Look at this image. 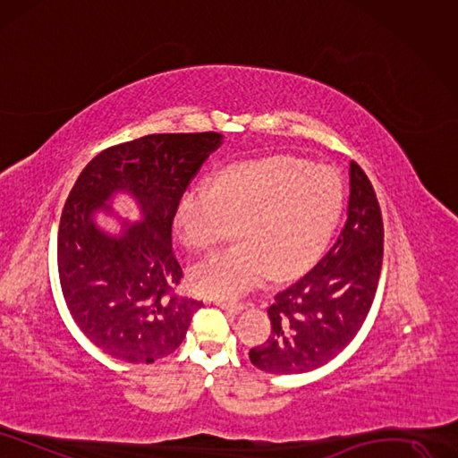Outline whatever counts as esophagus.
<instances>
[{
  "label": "esophagus",
  "instance_id": "34e87169",
  "mask_svg": "<svg viewBox=\"0 0 458 458\" xmlns=\"http://www.w3.org/2000/svg\"><path fill=\"white\" fill-rule=\"evenodd\" d=\"M215 306H218L220 310H225L228 313H240V311H243L242 303H232V301H223V300H215Z\"/></svg>",
  "mask_w": 458,
  "mask_h": 458
}]
</instances>
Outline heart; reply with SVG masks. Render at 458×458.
I'll return each instance as SVG.
<instances>
[{"mask_svg": "<svg viewBox=\"0 0 458 458\" xmlns=\"http://www.w3.org/2000/svg\"><path fill=\"white\" fill-rule=\"evenodd\" d=\"M344 209V182L328 165L293 157L233 164L211 182L184 192L175 228L186 247L208 250L240 225V245L191 267L192 289L235 300L276 279L303 272L325 249Z\"/></svg>", "mask_w": 458, "mask_h": 458, "instance_id": "obj_1", "label": "heart"}]
</instances>
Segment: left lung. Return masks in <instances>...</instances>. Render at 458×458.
<instances>
[{
	"mask_svg": "<svg viewBox=\"0 0 458 458\" xmlns=\"http://www.w3.org/2000/svg\"><path fill=\"white\" fill-rule=\"evenodd\" d=\"M349 208L342 233L306 276L267 308L272 335L249 359L267 374H306L337 357L376 298L383 266V218L369 179L349 164Z\"/></svg>",
	"mask_w": 458,
	"mask_h": 458,
	"instance_id": "obj_1",
	"label": "left lung"
}]
</instances>
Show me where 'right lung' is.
Segmentation results:
<instances>
[{"label":"right lung","instance_id":"1","mask_svg":"<svg viewBox=\"0 0 458 458\" xmlns=\"http://www.w3.org/2000/svg\"><path fill=\"white\" fill-rule=\"evenodd\" d=\"M223 135L152 133L114 145L82 169L58 228V274L64 300L89 340L109 357L150 364L184 340L201 301L172 294L182 269L172 247L177 203ZM130 195L141 221L110 206ZM99 214L117 220L109 233Z\"/></svg>","mask_w":458,"mask_h":458}]
</instances>
